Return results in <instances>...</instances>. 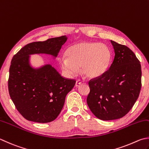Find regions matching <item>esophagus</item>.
Segmentation results:
<instances>
[{
	"label": "esophagus",
	"instance_id": "obj_1",
	"mask_svg": "<svg viewBox=\"0 0 149 149\" xmlns=\"http://www.w3.org/2000/svg\"><path fill=\"white\" fill-rule=\"evenodd\" d=\"M81 84H82V82H81L80 80H77V82H76V84H75V86L79 87Z\"/></svg>",
	"mask_w": 149,
	"mask_h": 149
}]
</instances>
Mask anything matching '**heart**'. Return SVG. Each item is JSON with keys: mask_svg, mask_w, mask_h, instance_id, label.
Returning <instances> with one entry per match:
<instances>
[{"mask_svg": "<svg viewBox=\"0 0 149 149\" xmlns=\"http://www.w3.org/2000/svg\"><path fill=\"white\" fill-rule=\"evenodd\" d=\"M111 54L105 44L93 42H81L72 45L66 50L65 56L59 61L63 73L71 77L80 72L88 78H96L108 71Z\"/></svg>", "mask_w": 149, "mask_h": 149, "instance_id": "heart-1", "label": "heart"}]
</instances>
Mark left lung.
Returning a JSON list of instances; mask_svg holds the SVG:
<instances>
[{"label":"left lung","instance_id":"1","mask_svg":"<svg viewBox=\"0 0 149 149\" xmlns=\"http://www.w3.org/2000/svg\"><path fill=\"white\" fill-rule=\"evenodd\" d=\"M115 56L109 69L89 81L87 103L91 112L103 120L120 119L127 115L139 97L141 67L128 47L111 40Z\"/></svg>","mask_w":149,"mask_h":149}]
</instances>
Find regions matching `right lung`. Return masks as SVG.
I'll use <instances>...</instances> for the list:
<instances>
[{
  "label": "right lung",
  "instance_id": "obj_1",
  "mask_svg": "<svg viewBox=\"0 0 149 149\" xmlns=\"http://www.w3.org/2000/svg\"><path fill=\"white\" fill-rule=\"evenodd\" d=\"M67 40L65 36L27 44L11 61L8 79L10 96L22 117L30 121L46 123L56 119L65 97L75 85L50 64L35 69L30 55L46 54L56 58Z\"/></svg>",
  "mask_w": 149,
  "mask_h": 149
}]
</instances>
